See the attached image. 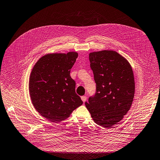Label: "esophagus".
Returning a JSON list of instances; mask_svg holds the SVG:
<instances>
[{
	"instance_id": "obj_1",
	"label": "esophagus",
	"mask_w": 160,
	"mask_h": 160,
	"mask_svg": "<svg viewBox=\"0 0 160 160\" xmlns=\"http://www.w3.org/2000/svg\"><path fill=\"white\" fill-rule=\"evenodd\" d=\"M81 100L82 102H85L87 100V97H85V96H82V97H81Z\"/></svg>"
}]
</instances>
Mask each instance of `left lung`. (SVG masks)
Instances as JSON below:
<instances>
[{"mask_svg": "<svg viewBox=\"0 0 160 160\" xmlns=\"http://www.w3.org/2000/svg\"><path fill=\"white\" fill-rule=\"evenodd\" d=\"M89 60L97 90L85 106L96 123L110 128L132 105L135 90L132 69L129 62L113 50L91 52Z\"/></svg>", "mask_w": 160, "mask_h": 160, "instance_id": "8db88e82", "label": "left lung"}]
</instances>
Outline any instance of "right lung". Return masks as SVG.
<instances>
[{
  "mask_svg": "<svg viewBox=\"0 0 160 160\" xmlns=\"http://www.w3.org/2000/svg\"><path fill=\"white\" fill-rule=\"evenodd\" d=\"M78 56L75 52L48 54L37 62L31 71L29 90L32 104L52 122L67 119L82 104L70 76Z\"/></svg>",
  "mask_w": 160,
  "mask_h": 160,
  "instance_id": "add662e5",
  "label": "right lung"
}]
</instances>
